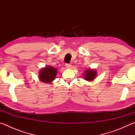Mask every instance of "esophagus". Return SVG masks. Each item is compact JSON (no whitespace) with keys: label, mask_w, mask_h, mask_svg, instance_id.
Returning a JSON list of instances; mask_svg holds the SVG:
<instances>
[{"label":"esophagus","mask_w":135,"mask_h":135,"mask_svg":"<svg viewBox=\"0 0 135 135\" xmlns=\"http://www.w3.org/2000/svg\"><path fill=\"white\" fill-rule=\"evenodd\" d=\"M71 64H65V67L67 68H71Z\"/></svg>","instance_id":"34e87169"}]
</instances>
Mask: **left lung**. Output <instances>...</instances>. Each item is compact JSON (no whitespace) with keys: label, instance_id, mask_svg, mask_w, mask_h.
<instances>
[{"label":"left lung","instance_id":"8db88e82","mask_svg":"<svg viewBox=\"0 0 135 135\" xmlns=\"http://www.w3.org/2000/svg\"><path fill=\"white\" fill-rule=\"evenodd\" d=\"M84 79L88 81H92L95 79V77L97 76V72L95 70H92L89 69L88 70L86 71L84 73Z\"/></svg>","mask_w":135,"mask_h":135}]
</instances>
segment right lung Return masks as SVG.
Here are the masks:
<instances>
[{"instance_id":"1","label":"right lung","mask_w":135,"mask_h":135,"mask_svg":"<svg viewBox=\"0 0 135 135\" xmlns=\"http://www.w3.org/2000/svg\"><path fill=\"white\" fill-rule=\"evenodd\" d=\"M57 70L51 66H47L40 70L39 79L43 83H51L55 78Z\"/></svg>"}]
</instances>
